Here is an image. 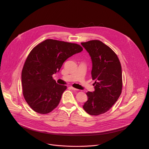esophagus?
<instances>
[{"instance_id": "34e87169", "label": "esophagus", "mask_w": 149, "mask_h": 149, "mask_svg": "<svg viewBox=\"0 0 149 149\" xmlns=\"http://www.w3.org/2000/svg\"><path fill=\"white\" fill-rule=\"evenodd\" d=\"M70 88L71 90H74V91H77V90H78V89H77V88H75L72 87H70Z\"/></svg>"}]
</instances>
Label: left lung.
Returning <instances> with one entry per match:
<instances>
[{
  "label": "left lung",
  "mask_w": 149,
  "mask_h": 149,
  "mask_svg": "<svg viewBox=\"0 0 149 149\" xmlns=\"http://www.w3.org/2000/svg\"><path fill=\"white\" fill-rule=\"evenodd\" d=\"M92 61L91 75L95 91L87 92L88 100L83 109L88 114L98 116L109 111L119 98L122 90V70L116 53L98 40L82 42Z\"/></svg>",
  "instance_id": "obj_1"
}]
</instances>
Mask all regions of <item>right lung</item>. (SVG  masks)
<instances>
[{
	"instance_id": "1",
	"label": "right lung",
	"mask_w": 149,
	"mask_h": 149,
	"mask_svg": "<svg viewBox=\"0 0 149 149\" xmlns=\"http://www.w3.org/2000/svg\"><path fill=\"white\" fill-rule=\"evenodd\" d=\"M82 49L77 44L50 39L32 49L22 69V86L24 97L33 111L44 114L57 107L67 86L58 84L52 75Z\"/></svg>"
}]
</instances>
